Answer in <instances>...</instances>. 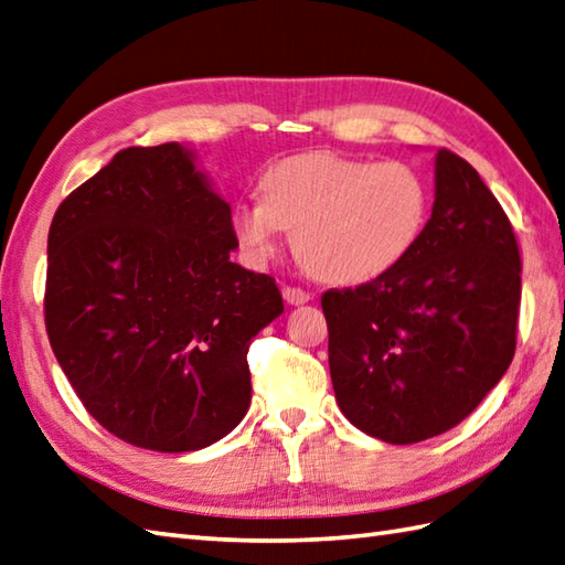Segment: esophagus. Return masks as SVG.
<instances>
[{"label": "esophagus", "instance_id": "esophagus-1", "mask_svg": "<svg viewBox=\"0 0 565 565\" xmlns=\"http://www.w3.org/2000/svg\"><path fill=\"white\" fill-rule=\"evenodd\" d=\"M281 296L289 306H303L310 301V294H306L303 289H296V286H284Z\"/></svg>", "mask_w": 565, "mask_h": 565}]
</instances>
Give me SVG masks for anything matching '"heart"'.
Returning <instances> with one entry per match:
<instances>
[{"label": "heart", "mask_w": 565, "mask_h": 565, "mask_svg": "<svg viewBox=\"0 0 565 565\" xmlns=\"http://www.w3.org/2000/svg\"><path fill=\"white\" fill-rule=\"evenodd\" d=\"M262 201L233 211V235L249 262L269 259L284 231L303 267L328 284H364L391 271L427 221V186L411 164L334 152L291 154L259 177Z\"/></svg>", "instance_id": "b5f03b06"}]
</instances>
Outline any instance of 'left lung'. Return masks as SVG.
Returning a JSON list of instances; mask_svg holds the SVG:
<instances>
[{
    "label": "left lung",
    "instance_id": "1",
    "mask_svg": "<svg viewBox=\"0 0 565 565\" xmlns=\"http://www.w3.org/2000/svg\"><path fill=\"white\" fill-rule=\"evenodd\" d=\"M522 264L498 199L471 164L435 154V203L407 257L322 294L334 398L354 427L415 444L459 425L514 356Z\"/></svg>",
    "mask_w": 565,
    "mask_h": 565
}]
</instances>
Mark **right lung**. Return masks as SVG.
<instances>
[{"label":"right lung","mask_w":565,"mask_h":565,"mask_svg":"<svg viewBox=\"0 0 565 565\" xmlns=\"http://www.w3.org/2000/svg\"><path fill=\"white\" fill-rule=\"evenodd\" d=\"M231 203L196 152L126 148L60 203L47 233L45 328L102 427L152 451H196L245 417L247 350L284 313L231 259Z\"/></svg>","instance_id":"right-lung-1"}]
</instances>
